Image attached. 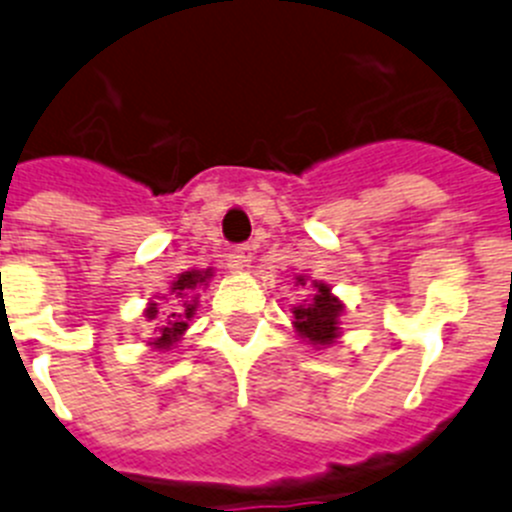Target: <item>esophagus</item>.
I'll list each match as a JSON object with an SVG mask.
<instances>
[{"label":"esophagus","instance_id":"esophagus-1","mask_svg":"<svg viewBox=\"0 0 512 512\" xmlns=\"http://www.w3.org/2000/svg\"><path fill=\"white\" fill-rule=\"evenodd\" d=\"M252 257H255V245H240L232 255H229V267H232L234 272L245 270V267H250Z\"/></svg>","mask_w":512,"mask_h":512}]
</instances>
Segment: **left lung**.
Listing matches in <instances>:
<instances>
[{
    "label": "left lung",
    "mask_w": 512,
    "mask_h": 512,
    "mask_svg": "<svg viewBox=\"0 0 512 512\" xmlns=\"http://www.w3.org/2000/svg\"><path fill=\"white\" fill-rule=\"evenodd\" d=\"M295 280H298V285H305L303 275H298ZM313 288V298L303 300V303L293 308V328L310 346L326 348L331 343H336V338L341 336L338 321H341L343 303L331 293V288L326 283H315L313 280Z\"/></svg>",
    "instance_id": "1"
}]
</instances>
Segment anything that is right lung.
<instances>
[{
  "label": "right lung",
  "instance_id": "obj_1",
  "mask_svg": "<svg viewBox=\"0 0 512 512\" xmlns=\"http://www.w3.org/2000/svg\"><path fill=\"white\" fill-rule=\"evenodd\" d=\"M209 278H212V267H207V270L181 272L169 288L171 300H174L169 310H159V303H154V300L148 303L143 315H146V321L154 323L156 328L154 338L148 341V346L156 348V351H169V348H174L176 343H179V338L184 336L186 328H189L191 318L197 315V288L207 285Z\"/></svg>",
  "mask_w": 512,
  "mask_h": 512
}]
</instances>
